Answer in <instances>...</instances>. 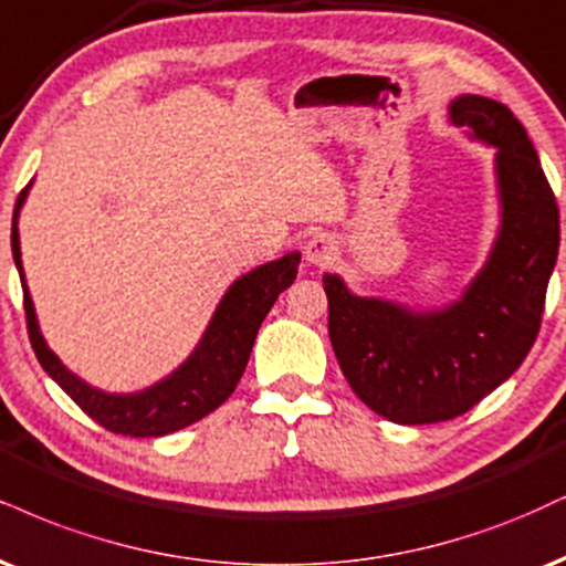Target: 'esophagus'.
<instances>
[{"label":"esophagus","mask_w":566,"mask_h":566,"mask_svg":"<svg viewBox=\"0 0 566 566\" xmlns=\"http://www.w3.org/2000/svg\"><path fill=\"white\" fill-rule=\"evenodd\" d=\"M337 258V242L329 234H313L305 242V261L313 265H329Z\"/></svg>","instance_id":"34e87169"}]
</instances>
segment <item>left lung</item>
<instances>
[{
	"mask_svg": "<svg viewBox=\"0 0 566 566\" xmlns=\"http://www.w3.org/2000/svg\"><path fill=\"white\" fill-rule=\"evenodd\" d=\"M451 120L499 147L501 234L459 303L413 313L350 295L324 274L329 339L353 392L398 424H434L467 413L506 382L541 332L559 255V206L527 132L501 102L464 94Z\"/></svg>",
	"mask_w": 566,
	"mask_h": 566,
	"instance_id": "8db88e82",
	"label": "left lung"
}]
</instances>
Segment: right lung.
Masks as SVG:
<instances>
[{
    "instance_id": "1",
    "label": "right lung",
    "mask_w": 566,
    "mask_h": 566,
    "mask_svg": "<svg viewBox=\"0 0 566 566\" xmlns=\"http://www.w3.org/2000/svg\"><path fill=\"white\" fill-rule=\"evenodd\" d=\"M25 192H29V187L18 195L15 216H12V255H15L20 284H23V308L31 348L36 353L42 369L76 400V406L86 417H92L105 430L128 434V438H160V434L184 430V427L195 424L210 411H216L240 382L265 313L295 279L301 253H290L274 263H263L250 274L237 279L218 305L206 337L200 339L187 364H181L171 377L145 392L107 395L94 390V387L81 382L76 374L67 371L60 364V358L46 348L42 332H39L31 295L25 290L23 265H20L18 210L23 206Z\"/></svg>"
}]
</instances>
